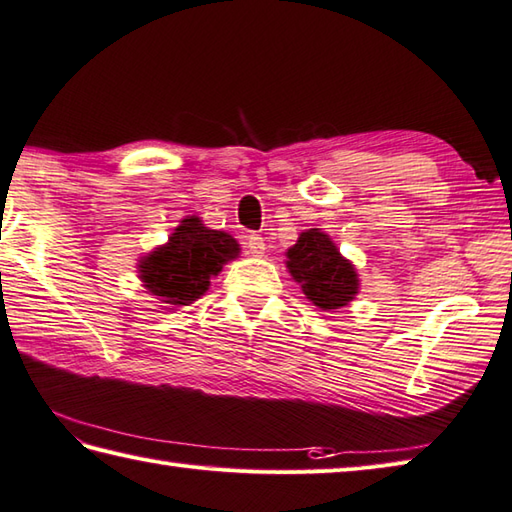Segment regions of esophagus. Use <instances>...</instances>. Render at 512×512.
<instances>
[{"label": "esophagus", "mask_w": 512, "mask_h": 512, "mask_svg": "<svg viewBox=\"0 0 512 512\" xmlns=\"http://www.w3.org/2000/svg\"><path fill=\"white\" fill-rule=\"evenodd\" d=\"M246 248H248V253L253 255V257H264V253H266V242H264V237H259V235H250V237L246 239Z\"/></svg>", "instance_id": "1"}]
</instances>
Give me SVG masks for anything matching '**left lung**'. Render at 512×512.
Masks as SVG:
<instances>
[{"label": "left lung", "instance_id": "left-lung-1", "mask_svg": "<svg viewBox=\"0 0 512 512\" xmlns=\"http://www.w3.org/2000/svg\"><path fill=\"white\" fill-rule=\"evenodd\" d=\"M284 264L290 277L302 286L308 302L317 308L337 313V308L355 302L359 293L357 268L339 253L337 244L322 228L299 233L297 242L286 250Z\"/></svg>", "mask_w": 512, "mask_h": 512}]
</instances>
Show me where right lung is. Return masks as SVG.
<instances>
[{"label": "right lung", "instance_id": "right-lung-1", "mask_svg": "<svg viewBox=\"0 0 512 512\" xmlns=\"http://www.w3.org/2000/svg\"><path fill=\"white\" fill-rule=\"evenodd\" d=\"M239 253L242 248L233 235L208 228L202 217L188 215L166 244L137 259V277L148 295L173 310L197 302L208 290L210 279Z\"/></svg>", "mask_w": 512, "mask_h": 512}]
</instances>
